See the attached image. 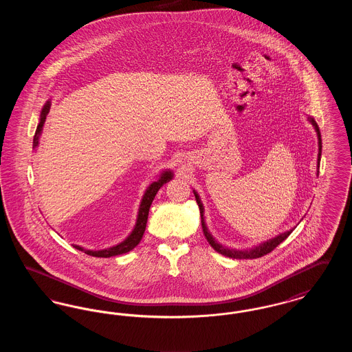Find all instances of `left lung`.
I'll list each match as a JSON object with an SVG mask.
<instances>
[{
	"instance_id": "left-lung-1",
	"label": "left lung",
	"mask_w": 352,
	"mask_h": 352,
	"mask_svg": "<svg viewBox=\"0 0 352 352\" xmlns=\"http://www.w3.org/2000/svg\"><path fill=\"white\" fill-rule=\"evenodd\" d=\"M309 121L313 124V126L316 128V131H317V134H318V168H319V161H320V153H322V138H320V132H319L318 124L316 122V120L314 118H309ZM194 195H195V199H197V203H198V206H199V211H201V228H203V234L206 236V239H207V241L210 243V245L215 250V251L220 253V254H223V256H227V257H231V258H258V257H261V256H265V254H268L270 252L273 251L277 245H280L283 241H284L285 239L289 236V234L293 232V230H290V231H287V232H284V234H280L278 236H276V237H273V239H270L268 241H265V243H263V244H260V245H257V247H254V248H252V250H245V251H236V250H230V248H227V247H223V245H220L218 241H215V239L212 237V234L208 232V230H207V226H206V223H204V218H203V204H201V199H199V195L194 191Z\"/></svg>"
}]
</instances>
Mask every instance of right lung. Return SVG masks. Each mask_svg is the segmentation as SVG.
I'll return each mask as SVG.
<instances>
[{
  "label": "right lung",
  "instance_id": "add662e5",
  "mask_svg": "<svg viewBox=\"0 0 352 352\" xmlns=\"http://www.w3.org/2000/svg\"><path fill=\"white\" fill-rule=\"evenodd\" d=\"M49 111H50V101L46 102V105L43 107V109H42V112H41V120H39V124H38V126H36L35 134H34V148L38 146L39 134L42 133V128H43V124H45V121H46V116H47ZM171 178H173V173H171L170 170L164 171V173L161 174L160 179H158L157 182H153V184L148 187V190H146L145 194H144V198H142V201H141V204H140L138 217H137V221H135L134 230L132 231V234H129L124 241H121L120 244L115 245V247H111V248H107V250H101V251L83 250V248L79 247V245H74V247H75L76 250H79V251H83L84 253L89 254V256H94V257H112V256H118V254H122V253L132 251L134 247L141 241V239H142V236H144V232H145L151 201L154 199L155 194L158 192V190H160L164 184H166V182H168Z\"/></svg>",
  "mask_w": 352,
  "mask_h": 352
}]
</instances>
